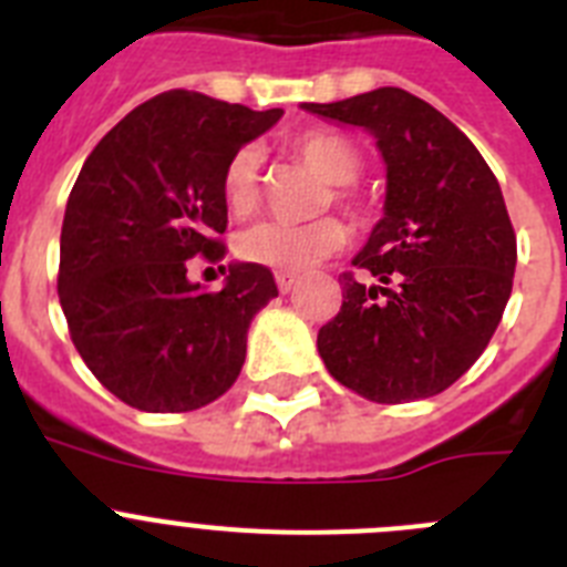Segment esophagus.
Instances as JSON below:
<instances>
[{
  "mask_svg": "<svg viewBox=\"0 0 567 567\" xmlns=\"http://www.w3.org/2000/svg\"><path fill=\"white\" fill-rule=\"evenodd\" d=\"M275 284H278V289H280V292L287 295V292H292V289H295V284H298V275L278 272V275H275Z\"/></svg>",
  "mask_w": 567,
  "mask_h": 567,
  "instance_id": "esophagus-1",
  "label": "esophagus"
}]
</instances>
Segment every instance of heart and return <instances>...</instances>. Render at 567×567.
I'll return each mask as SVG.
<instances>
[{"mask_svg":"<svg viewBox=\"0 0 567 567\" xmlns=\"http://www.w3.org/2000/svg\"><path fill=\"white\" fill-rule=\"evenodd\" d=\"M292 153L332 184L327 204L334 198L349 209L360 207L352 182H358L360 169H363V155L349 135L334 133V130H307V133L292 138ZM260 167H264V153H260L258 144H244L229 155L221 189L224 202L235 215H249L258 207ZM343 244V224L338 218H318V221L309 224L260 221L238 235L235 249L247 264L292 275L303 272L320 258H329Z\"/></svg>","mask_w":567,"mask_h":567,"instance_id":"obj_1","label":"heart"}]
</instances>
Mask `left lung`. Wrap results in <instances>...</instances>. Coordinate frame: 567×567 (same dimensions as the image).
Returning a JSON list of instances; mask_svg holds the SVG:
<instances>
[{
  "label": "left lung",
  "instance_id": "left-lung-1",
  "mask_svg": "<svg viewBox=\"0 0 567 567\" xmlns=\"http://www.w3.org/2000/svg\"><path fill=\"white\" fill-rule=\"evenodd\" d=\"M378 138L385 213L343 272V307L318 332L329 374L374 403L440 394L463 378L499 327L517 235L497 178L440 110L400 87L303 104Z\"/></svg>",
  "mask_w": 567,
  "mask_h": 567
}]
</instances>
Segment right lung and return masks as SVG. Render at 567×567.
<instances>
[{
  "label": "right lung",
  "mask_w": 567,
  "mask_h": 567,
  "mask_svg": "<svg viewBox=\"0 0 567 567\" xmlns=\"http://www.w3.org/2000/svg\"><path fill=\"white\" fill-rule=\"evenodd\" d=\"M280 115L169 90L124 115L70 189L59 303L90 372L138 412H193L238 380L272 272L235 264L207 292L187 260L227 255L224 167Z\"/></svg>",
  "instance_id": "add662e5"
}]
</instances>
